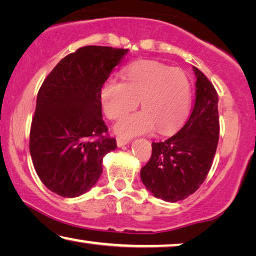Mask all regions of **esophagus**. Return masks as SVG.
Wrapping results in <instances>:
<instances>
[{
	"mask_svg": "<svg viewBox=\"0 0 256 256\" xmlns=\"http://www.w3.org/2000/svg\"><path fill=\"white\" fill-rule=\"evenodd\" d=\"M130 142V140L128 139H122V138H117V146L118 147H123L125 144H128Z\"/></svg>",
	"mask_w": 256,
	"mask_h": 256,
	"instance_id": "34e87169",
	"label": "esophagus"
}]
</instances>
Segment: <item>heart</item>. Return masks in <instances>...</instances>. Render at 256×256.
Here are the masks:
<instances>
[{"mask_svg":"<svg viewBox=\"0 0 256 256\" xmlns=\"http://www.w3.org/2000/svg\"><path fill=\"white\" fill-rule=\"evenodd\" d=\"M125 82L109 79L101 88V106L109 120L126 115L141 101L144 110L118 122L115 132L123 138L150 133L162 134L184 124L190 108V85L184 72L155 62H139L125 68Z\"/></svg>","mask_w":256,"mask_h":256,"instance_id":"1","label":"heart"}]
</instances>
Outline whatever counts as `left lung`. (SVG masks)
<instances>
[{
  "mask_svg": "<svg viewBox=\"0 0 256 256\" xmlns=\"http://www.w3.org/2000/svg\"><path fill=\"white\" fill-rule=\"evenodd\" d=\"M196 74V102L184 126L176 134L152 142V156L141 168L144 185L155 198L184 200L200 188L210 170L220 136L218 95L202 72Z\"/></svg>",
  "mask_w": 256,
  "mask_h": 256,
  "instance_id": "1",
  "label": "left lung"
}]
</instances>
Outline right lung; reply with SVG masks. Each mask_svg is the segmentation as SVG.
Here are the masks:
<instances>
[{
  "mask_svg": "<svg viewBox=\"0 0 256 256\" xmlns=\"http://www.w3.org/2000/svg\"><path fill=\"white\" fill-rule=\"evenodd\" d=\"M128 49L86 46L44 80L30 132V152L44 185L63 198L90 190L102 160L117 148L102 120L101 88Z\"/></svg>",
  "mask_w": 256,
  "mask_h": 256,
  "instance_id": "add662e5",
  "label": "right lung"
}]
</instances>
